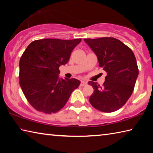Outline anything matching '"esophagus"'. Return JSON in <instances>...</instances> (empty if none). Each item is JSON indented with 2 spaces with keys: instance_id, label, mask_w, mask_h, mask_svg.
Instances as JSON below:
<instances>
[{
  "instance_id": "esophagus-1",
  "label": "esophagus",
  "mask_w": 153,
  "mask_h": 153,
  "mask_svg": "<svg viewBox=\"0 0 153 153\" xmlns=\"http://www.w3.org/2000/svg\"><path fill=\"white\" fill-rule=\"evenodd\" d=\"M87 84V82H85V81H82L81 83H80V86H86Z\"/></svg>"
}]
</instances>
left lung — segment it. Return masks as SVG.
Returning a JSON list of instances; mask_svg holds the SVG:
<instances>
[{"mask_svg":"<svg viewBox=\"0 0 153 153\" xmlns=\"http://www.w3.org/2000/svg\"><path fill=\"white\" fill-rule=\"evenodd\" d=\"M84 41L97 55L99 67L107 74L102 86L88 82L94 88L89 98L90 104L102 112H114L126 104L134 91L138 76L135 55L115 38H87Z\"/></svg>","mask_w":153,"mask_h":153,"instance_id":"1","label":"left lung"}]
</instances>
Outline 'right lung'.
Segmentation results:
<instances>
[{"instance_id":"right-lung-1","label":"right lung","mask_w":153,"mask_h":153,"mask_svg":"<svg viewBox=\"0 0 153 153\" xmlns=\"http://www.w3.org/2000/svg\"><path fill=\"white\" fill-rule=\"evenodd\" d=\"M82 39L46 38L31 42L19 61V84L36 110L51 114L61 110L80 82L59 78V67L69 61Z\"/></svg>"}]
</instances>
